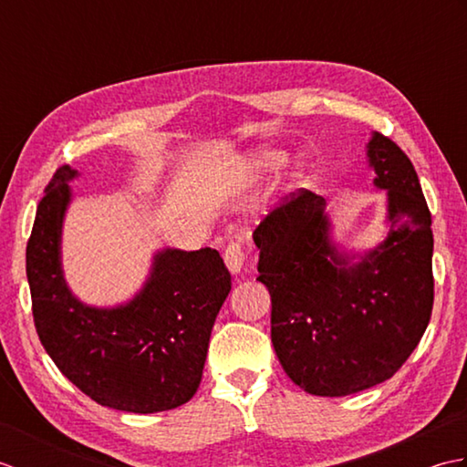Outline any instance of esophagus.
<instances>
[{
    "mask_svg": "<svg viewBox=\"0 0 467 467\" xmlns=\"http://www.w3.org/2000/svg\"><path fill=\"white\" fill-rule=\"evenodd\" d=\"M244 249L241 243H231L226 246L224 251V263L228 266V271H231L233 275H239L243 271L244 266Z\"/></svg>",
    "mask_w": 467,
    "mask_h": 467,
    "instance_id": "34e87169",
    "label": "esophagus"
}]
</instances>
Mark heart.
Returning a JSON list of instances; mask_svg holds the SVG:
<instances>
[{
    "label": "heart",
    "instance_id": "obj_1",
    "mask_svg": "<svg viewBox=\"0 0 467 467\" xmlns=\"http://www.w3.org/2000/svg\"><path fill=\"white\" fill-rule=\"evenodd\" d=\"M286 162V154L283 150H275V148H266V150L256 152L251 166L259 172H275Z\"/></svg>",
    "mask_w": 467,
    "mask_h": 467
}]
</instances>
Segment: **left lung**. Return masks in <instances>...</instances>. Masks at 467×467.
I'll use <instances>...</instances> for the list:
<instances>
[{
  "instance_id": "left-lung-1",
  "label": "left lung",
  "mask_w": 467,
  "mask_h": 467,
  "mask_svg": "<svg viewBox=\"0 0 467 467\" xmlns=\"http://www.w3.org/2000/svg\"><path fill=\"white\" fill-rule=\"evenodd\" d=\"M367 158L387 191L385 241L351 263L337 251L325 198L301 188L254 228L259 276L271 293V341L306 393L343 398L383 383L408 361L433 306V233L418 172L373 132Z\"/></svg>"
}]
</instances>
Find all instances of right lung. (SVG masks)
<instances>
[{
	"label": "right lung",
	"instance_id": "add662e5",
	"mask_svg": "<svg viewBox=\"0 0 467 467\" xmlns=\"http://www.w3.org/2000/svg\"><path fill=\"white\" fill-rule=\"evenodd\" d=\"M78 171L57 168L37 204L26 273L39 341L69 381L118 411L156 413L191 401L208 341L231 293L214 249H164L132 301L100 309L76 299L62 271V224Z\"/></svg>",
	"mask_w": 467,
	"mask_h": 467
}]
</instances>
